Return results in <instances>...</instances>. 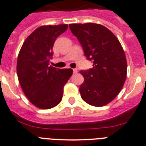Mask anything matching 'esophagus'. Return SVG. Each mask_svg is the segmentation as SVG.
<instances>
[{
	"label": "esophagus",
	"mask_w": 146,
	"mask_h": 146,
	"mask_svg": "<svg viewBox=\"0 0 146 146\" xmlns=\"http://www.w3.org/2000/svg\"><path fill=\"white\" fill-rule=\"evenodd\" d=\"M73 73H78V70H77L76 68L73 69Z\"/></svg>",
	"instance_id": "esophagus-1"
}]
</instances>
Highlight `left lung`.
<instances>
[{"mask_svg": "<svg viewBox=\"0 0 146 146\" xmlns=\"http://www.w3.org/2000/svg\"><path fill=\"white\" fill-rule=\"evenodd\" d=\"M93 68L80 72L84 81L80 86L81 98L96 107L108 104L119 94L127 78L125 54L119 39L102 25L88 22L69 25Z\"/></svg>", "mask_w": 146, "mask_h": 146, "instance_id": "left-lung-1", "label": "left lung"}]
</instances>
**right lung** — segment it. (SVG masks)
<instances>
[{
	"label": "right lung",
	"instance_id": "right-lung-1",
	"mask_svg": "<svg viewBox=\"0 0 146 146\" xmlns=\"http://www.w3.org/2000/svg\"><path fill=\"white\" fill-rule=\"evenodd\" d=\"M68 25H43L25 39L18 54L17 73L22 91L35 107L50 109L60 103L73 70L48 66L54 43Z\"/></svg>",
	"mask_w": 146,
	"mask_h": 146
}]
</instances>
